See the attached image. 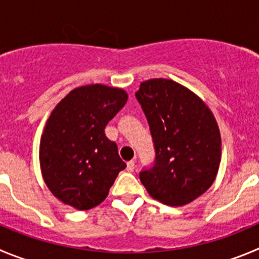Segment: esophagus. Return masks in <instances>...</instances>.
I'll return each mask as SVG.
<instances>
[{
  "label": "esophagus",
  "instance_id": "1",
  "mask_svg": "<svg viewBox=\"0 0 259 259\" xmlns=\"http://www.w3.org/2000/svg\"><path fill=\"white\" fill-rule=\"evenodd\" d=\"M135 168V162L134 161H129V162L126 163V170L129 171V172H133Z\"/></svg>",
  "mask_w": 259,
  "mask_h": 259
}]
</instances>
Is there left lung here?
Here are the masks:
<instances>
[{
  "label": "left lung",
  "mask_w": 259,
  "mask_h": 259,
  "mask_svg": "<svg viewBox=\"0 0 259 259\" xmlns=\"http://www.w3.org/2000/svg\"><path fill=\"white\" fill-rule=\"evenodd\" d=\"M141 103L156 149V162L139 179L167 206L193 202L213 184L221 162V134L208 106L171 79L142 81Z\"/></svg>",
  "instance_id": "left-lung-1"
}]
</instances>
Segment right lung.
<instances>
[{
    "label": "right lung",
    "mask_w": 259,
    "mask_h": 259,
    "mask_svg": "<svg viewBox=\"0 0 259 259\" xmlns=\"http://www.w3.org/2000/svg\"><path fill=\"white\" fill-rule=\"evenodd\" d=\"M126 101L124 89L89 84L72 89L51 112L40 137V171L50 192L64 204L79 211L98 206L126 167L105 134Z\"/></svg>",
    "instance_id": "obj_1"
}]
</instances>
